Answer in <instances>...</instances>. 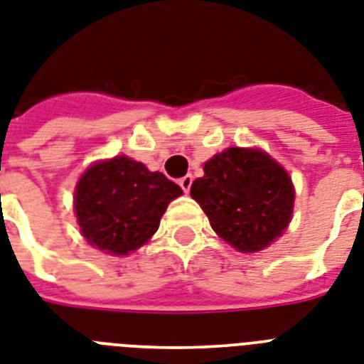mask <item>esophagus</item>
Segmentation results:
<instances>
[{"instance_id": "esophagus-1", "label": "esophagus", "mask_w": 364, "mask_h": 364, "mask_svg": "<svg viewBox=\"0 0 364 364\" xmlns=\"http://www.w3.org/2000/svg\"><path fill=\"white\" fill-rule=\"evenodd\" d=\"M179 185H181V188L185 192L191 191V187H192V176H191V173H188V176H185V177H181V179H179Z\"/></svg>"}]
</instances>
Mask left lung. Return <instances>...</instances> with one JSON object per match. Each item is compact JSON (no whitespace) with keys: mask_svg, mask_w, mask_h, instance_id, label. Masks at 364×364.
I'll return each mask as SVG.
<instances>
[{"mask_svg":"<svg viewBox=\"0 0 364 364\" xmlns=\"http://www.w3.org/2000/svg\"><path fill=\"white\" fill-rule=\"evenodd\" d=\"M191 196L218 237L239 252H258L288 228L295 192L288 172L267 153L228 147L203 164Z\"/></svg>","mask_w":364,"mask_h":364,"instance_id":"obj_1","label":"left lung"}]
</instances>
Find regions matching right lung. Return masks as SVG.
Returning a JSON list of instances; mask_svg holds the SVG:
<instances>
[{
	"instance_id": "1",
	"label": "right lung",
	"mask_w": 364,
	"mask_h": 364,
	"mask_svg": "<svg viewBox=\"0 0 364 364\" xmlns=\"http://www.w3.org/2000/svg\"><path fill=\"white\" fill-rule=\"evenodd\" d=\"M181 194L164 173L121 155L85 170L76 185L75 213L91 247L125 256L151 239L168 203Z\"/></svg>"
}]
</instances>
